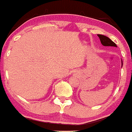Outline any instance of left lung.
I'll return each instance as SVG.
<instances>
[{"label":"left lung","mask_w":132,"mask_h":132,"mask_svg":"<svg viewBox=\"0 0 132 132\" xmlns=\"http://www.w3.org/2000/svg\"><path fill=\"white\" fill-rule=\"evenodd\" d=\"M98 38H100L101 42L104 46H114V47H117V45L114 42L110 39L109 38L106 37V36H104V35L98 34Z\"/></svg>","instance_id":"obj_1"}]
</instances>
